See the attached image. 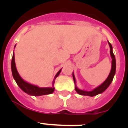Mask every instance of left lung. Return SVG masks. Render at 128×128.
<instances>
[{"mask_svg": "<svg viewBox=\"0 0 128 128\" xmlns=\"http://www.w3.org/2000/svg\"><path fill=\"white\" fill-rule=\"evenodd\" d=\"M108 44H109L110 48V56L112 58V68H111V71L110 72L109 75H108V78H106V80L102 82V84L98 86V87H96V88L92 90V91H85L84 90H81V89L78 88V86L76 85V78L74 76V72L72 73V77L74 79V84H75V90L77 92V93L79 94L81 96H90V97H93V96H96L98 94H102L103 92H104L106 89L108 88V87L109 86L110 84H111V82H112L114 77L115 74V71H116V60H115V57L114 55V52H113V47L111 45L110 43L108 41Z\"/></svg>", "mask_w": 128, "mask_h": 128, "instance_id": "8db88e82", "label": "left lung"}]
</instances>
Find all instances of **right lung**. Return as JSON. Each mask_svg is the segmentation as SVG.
<instances>
[{
	"instance_id": "add662e5",
	"label": "right lung",
	"mask_w": 128,
	"mask_h": 128,
	"mask_svg": "<svg viewBox=\"0 0 128 128\" xmlns=\"http://www.w3.org/2000/svg\"><path fill=\"white\" fill-rule=\"evenodd\" d=\"M16 46V45H15ZM14 46V47H15ZM62 68H61L60 70L58 72L57 74H56L54 78V80L52 83L51 87H45V88H41L34 84H30L29 82H27L25 80H24L21 76L19 75L18 72L16 67L15 60H14V52L13 53V57H12V60H11V71H12V75H13L14 80H15L16 84H18L20 88L22 89L25 93L28 94V95L34 96H41L47 94H51L54 91V82L55 80L60 74L61 70Z\"/></svg>"
}]
</instances>
